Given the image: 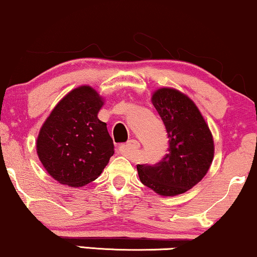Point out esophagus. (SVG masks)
<instances>
[{
	"mask_svg": "<svg viewBox=\"0 0 257 257\" xmlns=\"http://www.w3.org/2000/svg\"><path fill=\"white\" fill-rule=\"evenodd\" d=\"M139 147H141V144H139L138 141H136V139H131V141H128L127 143L120 147V151L123 154V156L128 157L131 156L136 150H138Z\"/></svg>",
	"mask_w": 257,
	"mask_h": 257,
	"instance_id": "obj_1",
	"label": "esophagus"
}]
</instances>
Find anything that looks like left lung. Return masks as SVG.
I'll use <instances>...</instances> for the list:
<instances>
[{"label": "left lung", "instance_id": "left-lung-1", "mask_svg": "<svg viewBox=\"0 0 257 257\" xmlns=\"http://www.w3.org/2000/svg\"><path fill=\"white\" fill-rule=\"evenodd\" d=\"M153 104L166 126L168 154L156 164H138L139 179L160 195L182 194L206 175L213 160L211 131L195 103L172 88L155 91Z\"/></svg>", "mask_w": 257, "mask_h": 257}]
</instances>
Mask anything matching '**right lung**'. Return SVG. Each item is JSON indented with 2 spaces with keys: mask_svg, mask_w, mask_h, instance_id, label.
<instances>
[{
  "mask_svg": "<svg viewBox=\"0 0 257 257\" xmlns=\"http://www.w3.org/2000/svg\"><path fill=\"white\" fill-rule=\"evenodd\" d=\"M103 101L88 85L59 101L37 139L40 162L63 185L81 187L102 173L114 154L107 123L97 118Z\"/></svg>",
  "mask_w": 257,
  "mask_h": 257,
  "instance_id": "right-lung-1",
  "label": "right lung"
}]
</instances>
